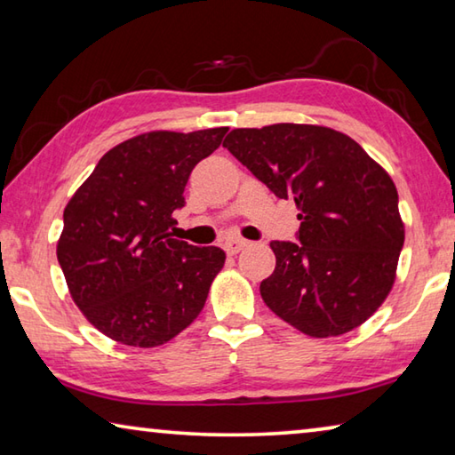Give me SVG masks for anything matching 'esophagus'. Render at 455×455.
I'll return each instance as SVG.
<instances>
[{
  "label": "esophagus",
  "instance_id": "obj_1",
  "mask_svg": "<svg viewBox=\"0 0 455 455\" xmlns=\"http://www.w3.org/2000/svg\"><path fill=\"white\" fill-rule=\"evenodd\" d=\"M246 244H249V241H244V238H227L222 246H225L228 255H236V252H241Z\"/></svg>",
  "mask_w": 455,
  "mask_h": 455
}]
</instances>
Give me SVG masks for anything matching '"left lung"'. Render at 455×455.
<instances>
[{"instance_id": "obj_1", "label": "left lung", "mask_w": 455, "mask_h": 455, "mask_svg": "<svg viewBox=\"0 0 455 455\" xmlns=\"http://www.w3.org/2000/svg\"><path fill=\"white\" fill-rule=\"evenodd\" d=\"M222 146L297 204V241H273L268 309L309 337H337L379 309L395 281L403 222L391 176L347 134L313 124L236 128Z\"/></svg>"}]
</instances>
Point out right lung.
Wrapping results in <instances>:
<instances>
[{"instance_id": "1", "label": "right lung", "mask_w": 455, "mask_h": 455, "mask_svg": "<svg viewBox=\"0 0 455 455\" xmlns=\"http://www.w3.org/2000/svg\"><path fill=\"white\" fill-rule=\"evenodd\" d=\"M227 132L130 138L100 158L66 204L58 263L74 303L100 333L130 347H158L203 311L227 255L172 238V212L184 206L192 168Z\"/></svg>"}]
</instances>
